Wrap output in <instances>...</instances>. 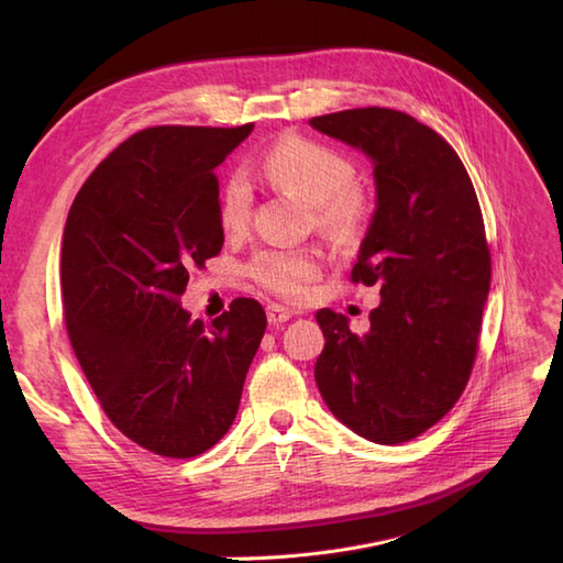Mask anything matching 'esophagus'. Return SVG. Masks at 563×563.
Masks as SVG:
<instances>
[{"label":"esophagus","mask_w":563,"mask_h":563,"mask_svg":"<svg viewBox=\"0 0 563 563\" xmlns=\"http://www.w3.org/2000/svg\"><path fill=\"white\" fill-rule=\"evenodd\" d=\"M294 317V312L288 308H282V305H267V321L272 327H279V323L288 321Z\"/></svg>","instance_id":"34e87169"}]
</instances>
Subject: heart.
I'll return each instance as SVG.
<instances>
[{
  "label": "heart",
  "mask_w": 563,
  "mask_h": 563,
  "mask_svg": "<svg viewBox=\"0 0 563 563\" xmlns=\"http://www.w3.org/2000/svg\"><path fill=\"white\" fill-rule=\"evenodd\" d=\"M263 178L310 201L317 228L335 242H354L373 213V201L354 183V164L335 147L305 135H282L261 157ZM253 211L251 185L230 176L220 187L216 213L225 234H242ZM249 277L265 291L298 300L321 275V258L308 249H265L246 265Z\"/></svg>",
  "instance_id": "1"
}]
</instances>
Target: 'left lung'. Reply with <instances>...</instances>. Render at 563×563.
I'll list each match as a JSON object with an SVG mask.
<instances>
[{"label":"left lung","mask_w":563,"mask_h":563,"mask_svg":"<svg viewBox=\"0 0 563 563\" xmlns=\"http://www.w3.org/2000/svg\"><path fill=\"white\" fill-rule=\"evenodd\" d=\"M373 159L376 213L352 282L380 288L364 335L319 310L314 380L331 413L376 444H404L463 395L490 286L484 216L467 168L437 131L389 108L312 117Z\"/></svg>","instance_id":"left-lung-1"}]
</instances>
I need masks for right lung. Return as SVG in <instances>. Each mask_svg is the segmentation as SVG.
<instances>
[{
  "mask_svg": "<svg viewBox=\"0 0 563 563\" xmlns=\"http://www.w3.org/2000/svg\"><path fill=\"white\" fill-rule=\"evenodd\" d=\"M253 124L152 126L98 164L63 232L60 288L77 362L114 428L164 457H195L234 422L267 327L236 298L211 327L180 296L223 249L218 178Z\"/></svg>",
  "mask_w": 563,
  "mask_h": 563,
  "instance_id": "obj_1",
  "label": "right lung"
}]
</instances>
